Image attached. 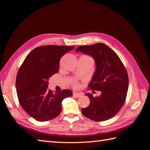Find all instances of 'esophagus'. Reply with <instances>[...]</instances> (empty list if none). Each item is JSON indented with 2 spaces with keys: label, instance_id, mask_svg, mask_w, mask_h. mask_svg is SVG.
Segmentation results:
<instances>
[{
  "label": "esophagus",
  "instance_id": "1",
  "mask_svg": "<svg viewBox=\"0 0 150 150\" xmlns=\"http://www.w3.org/2000/svg\"><path fill=\"white\" fill-rule=\"evenodd\" d=\"M81 95H82V94H81V93H76V92L73 93V96H75V97H76V98H79V97H81Z\"/></svg>",
  "mask_w": 150,
  "mask_h": 150
}]
</instances>
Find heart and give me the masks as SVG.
<instances>
[{
	"label": "heart",
	"mask_w": 150,
	"mask_h": 150,
	"mask_svg": "<svg viewBox=\"0 0 150 150\" xmlns=\"http://www.w3.org/2000/svg\"><path fill=\"white\" fill-rule=\"evenodd\" d=\"M71 84H72V87H73V88H78V86H79L78 83L77 82V81H76V80L72 81V83H71Z\"/></svg>",
	"instance_id": "heart-1"
}]
</instances>
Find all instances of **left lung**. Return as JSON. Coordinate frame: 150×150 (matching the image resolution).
Listing matches in <instances>:
<instances>
[{"label": "left lung", "instance_id": "obj_1", "mask_svg": "<svg viewBox=\"0 0 150 150\" xmlns=\"http://www.w3.org/2000/svg\"><path fill=\"white\" fill-rule=\"evenodd\" d=\"M79 51L91 56L95 60L96 69L88 88L101 91L99 97L85 94L90 103L81 112L93 121L108 120L116 115L125 103L129 84L126 67L116 53L104 44L79 46L76 52Z\"/></svg>", "mask_w": 150, "mask_h": 150}]
</instances>
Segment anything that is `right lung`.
Returning <instances> with one entry per match:
<instances>
[{
    "label": "right lung",
    "mask_w": 150,
    "mask_h": 150,
    "mask_svg": "<svg viewBox=\"0 0 150 150\" xmlns=\"http://www.w3.org/2000/svg\"><path fill=\"white\" fill-rule=\"evenodd\" d=\"M74 47L39 46L27 56L18 71L16 86L19 102L35 120L44 122L57 117L62 111V101L72 96L71 90L53 93L47 87L49 78L59 71L61 57Z\"/></svg>",
    "instance_id": "add662e5"
}]
</instances>
